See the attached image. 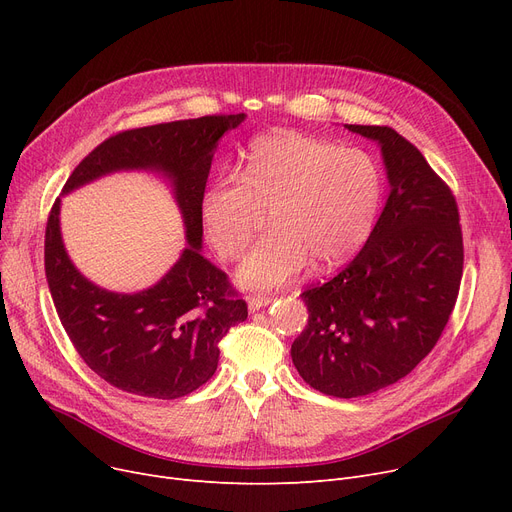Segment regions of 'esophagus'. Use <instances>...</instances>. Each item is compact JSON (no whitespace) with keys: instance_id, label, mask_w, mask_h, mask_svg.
<instances>
[{"instance_id":"obj_1","label":"esophagus","mask_w":512,"mask_h":512,"mask_svg":"<svg viewBox=\"0 0 512 512\" xmlns=\"http://www.w3.org/2000/svg\"><path fill=\"white\" fill-rule=\"evenodd\" d=\"M270 303H272L270 297H263V294H257V297H251V299H249V311L255 313V311L267 307Z\"/></svg>"}]
</instances>
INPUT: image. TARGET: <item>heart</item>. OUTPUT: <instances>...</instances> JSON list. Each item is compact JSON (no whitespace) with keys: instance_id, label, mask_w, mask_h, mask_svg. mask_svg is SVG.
<instances>
[{"instance_id":"obj_1","label":"heart","mask_w":512,"mask_h":512,"mask_svg":"<svg viewBox=\"0 0 512 512\" xmlns=\"http://www.w3.org/2000/svg\"><path fill=\"white\" fill-rule=\"evenodd\" d=\"M384 195L375 159L359 149L276 132L251 145L240 178H215L201 199V220L211 247L238 261L270 213V236L240 267L249 288H278L309 261L330 270L351 259L369 238Z\"/></svg>"}]
</instances>
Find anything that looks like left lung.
Instances as JSON below:
<instances>
[{
	"label": "left lung",
	"instance_id": "obj_1",
	"mask_svg": "<svg viewBox=\"0 0 512 512\" xmlns=\"http://www.w3.org/2000/svg\"><path fill=\"white\" fill-rule=\"evenodd\" d=\"M380 145L390 195L365 247L301 297L309 321L292 363L315 390L357 398L396 384L436 346L463 278V232L448 184L390 126L344 124Z\"/></svg>",
	"mask_w": 512,
	"mask_h": 512
}]
</instances>
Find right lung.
Segmentation results:
<instances>
[{
	"label": "right lung",
	"instance_id": "add662e5",
	"mask_svg": "<svg viewBox=\"0 0 512 512\" xmlns=\"http://www.w3.org/2000/svg\"><path fill=\"white\" fill-rule=\"evenodd\" d=\"M245 114L203 116L114 134L74 168L64 195L120 170L166 176L180 207L186 242L180 259L151 288L110 292L70 261L56 199L45 228V276L76 353L107 384L134 396L172 400L203 386L218 369L220 340L247 319L228 276L201 255V199L218 141Z\"/></svg>",
	"mask_w": 512,
	"mask_h": 512
}]
</instances>
